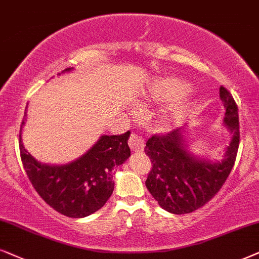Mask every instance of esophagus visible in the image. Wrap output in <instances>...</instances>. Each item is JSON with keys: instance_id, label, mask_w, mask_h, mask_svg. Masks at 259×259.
I'll list each match as a JSON object with an SVG mask.
<instances>
[{"instance_id": "1", "label": "esophagus", "mask_w": 259, "mask_h": 259, "mask_svg": "<svg viewBox=\"0 0 259 259\" xmlns=\"http://www.w3.org/2000/svg\"><path fill=\"white\" fill-rule=\"evenodd\" d=\"M129 147L135 153H142L144 150V139L139 134L133 133L129 139Z\"/></svg>"}]
</instances>
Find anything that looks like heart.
Masks as SVG:
<instances>
[{"instance_id":"b5f03b06","label":"heart","mask_w":259,"mask_h":259,"mask_svg":"<svg viewBox=\"0 0 259 259\" xmlns=\"http://www.w3.org/2000/svg\"><path fill=\"white\" fill-rule=\"evenodd\" d=\"M191 92V86L187 82L175 78L156 79L146 91L148 101L155 103L177 101Z\"/></svg>"}]
</instances>
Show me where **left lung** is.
Masks as SVG:
<instances>
[{"label": "left lung", "instance_id": "left-lung-1", "mask_svg": "<svg viewBox=\"0 0 259 259\" xmlns=\"http://www.w3.org/2000/svg\"><path fill=\"white\" fill-rule=\"evenodd\" d=\"M219 96L225 108L223 124L232 135L220 162L192 154L184 127L147 141L144 151L153 165L146 186L167 212L185 214L202 207L219 192L232 170L240 137L238 106L224 86H220Z\"/></svg>", "mask_w": 259, "mask_h": 259}]
</instances>
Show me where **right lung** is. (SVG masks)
I'll return each instance as SVG.
<instances>
[{
    "mask_svg": "<svg viewBox=\"0 0 259 259\" xmlns=\"http://www.w3.org/2000/svg\"><path fill=\"white\" fill-rule=\"evenodd\" d=\"M72 70L66 68L61 73ZM26 113L27 108L20 129V155L37 194L52 208L70 218H84L101 209L115 187L112 170L130 156V132L101 136L91 149L70 163L46 164L36 161L23 147L21 133Z\"/></svg>",
    "mask_w": 259,
    "mask_h": 259,
    "instance_id": "1",
    "label": "right lung"
}]
</instances>
